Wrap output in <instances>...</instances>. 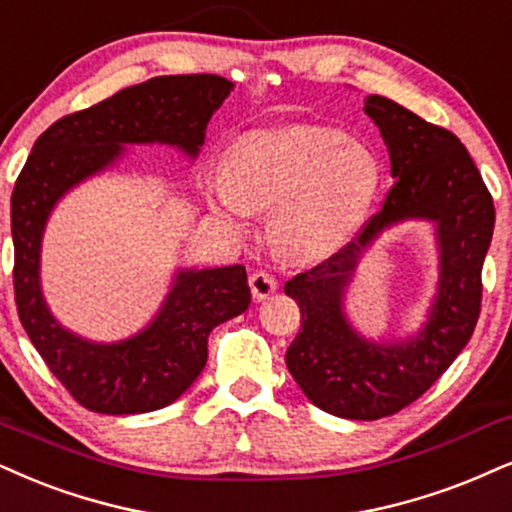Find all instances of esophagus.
Listing matches in <instances>:
<instances>
[{
  "instance_id": "34e87169",
  "label": "esophagus",
  "mask_w": 512,
  "mask_h": 512,
  "mask_svg": "<svg viewBox=\"0 0 512 512\" xmlns=\"http://www.w3.org/2000/svg\"><path fill=\"white\" fill-rule=\"evenodd\" d=\"M249 287H251V296H254L256 301H263L275 292L277 280L273 275H268L266 270H256V273L249 275Z\"/></svg>"
}]
</instances>
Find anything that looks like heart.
Here are the masks:
<instances>
[{"instance_id": "heart-1", "label": "heart", "mask_w": 512, "mask_h": 512, "mask_svg": "<svg viewBox=\"0 0 512 512\" xmlns=\"http://www.w3.org/2000/svg\"><path fill=\"white\" fill-rule=\"evenodd\" d=\"M382 178L375 151L351 142L344 130L296 125L242 137L208 192L213 206L237 225L273 208L275 249L294 261H320L361 230Z\"/></svg>"}]
</instances>
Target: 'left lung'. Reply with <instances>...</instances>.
I'll list each match as a JSON object with an SVG mask.
<instances>
[{
  "label": "left lung",
  "instance_id": "1",
  "mask_svg": "<svg viewBox=\"0 0 512 512\" xmlns=\"http://www.w3.org/2000/svg\"><path fill=\"white\" fill-rule=\"evenodd\" d=\"M387 144L391 185L380 211L349 244L285 285L301 308L287 368L313 406L337 418L377 420L420 399L475 332L482 266L494 235V199L451 130L422 121L387 97L365 99ZM408 217L438 225L440 289L428 325L399 345L368 343L343 315V292L365 245Z\"/></svg>",
  "mask_w": 512,
  "mask_h": 512
}]
</instances>
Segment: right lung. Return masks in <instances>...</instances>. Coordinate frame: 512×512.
Returning a JSON list of instances; mask_svg holds the SVG:
<instances>
[{
    "label": "right lung",
    "mask_w": 512,
    "mask_h": 512,
    "mask_svg": "<svg viewBox=\"0 0 512 512\" xmlns=\"http://www.w3.org/2000/svg\"><path fill=\"white\" fill-rule=\"evenodd\" d=\"M232 82L211 73L161 75L63 116L37 137L11 194L18 318L54 377L80 406L106 415L159 410L192 387L208 358V334L251 304L244 266L180 270L156 318L118 344L63 330L40 289V244L68 189L111 166L123 144H173L197 156L213 111Z\"/></svg>",
    "instance_id": "obj_1"
}]
</instances>
